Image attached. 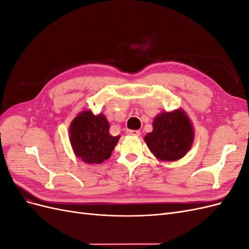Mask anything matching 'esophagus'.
Wrapping results in <instances>:
<instances>
[{
	"label": "esophagus",
	"instance_id": "esophagus-1",
	"mask_svg": "<svg viewBox=\"0 0 249 249\" xmlns=\"http://www.w3.org/2000/svg\"><path fill=\"white\" fill-rule=\"evenodd\" d=\"M127 134L129 135H132V136H135V137H138L140 136V131H137V130H133V131H127Z\"/></svg>",
	"mask_w": 249,
	"mask_h": 249
}]
</instances>
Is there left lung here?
<instances>
[{
    "instance_id": "obj_1",
    "label": "left lung",
    "mask_w": 249,
    "mask_h": 249,
    "mask_svg": "<svg viewBox=\"0 0 249 249\" xmlns=\"http://www.w3.org/2000/svg\"><path fill=\"white\" fill-rule=\"evenodd\" d=\"M144 141L158 160L178 161L192 147L194 127L184 109L164 111L154 118L153 131L145 135Z\"/></svg>"
}]
</instances>
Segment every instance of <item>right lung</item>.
Returning a JSON list of instances; mask_svg holds the SVG:
<instances>
[{
	"mask_svg": "<svg viewBox=\"0 0 249 249\" xmlns=\"http://www.w3.org/2000/svg\"><path fill=\"white\" fill-rule=\"evenodd\" d=\"M110 124L103 113L84 110L72 119L70 141L76 157L87 164H101L110 158L120 136H112Z\"/></svg>",
	"mask_w": 249,
	"mask_h": 249,
	"instance_id": "1",
	"label": "right lung"
}]
</instances>
